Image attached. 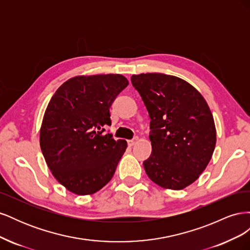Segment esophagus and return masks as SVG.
Returning <instances> with one entry per match:
<instances>
[{"mask_svg":"<svg viewBox=\"0 0 250 250\" xmlns=\"http://www.w3.org/2000/svg\"><path fill=\"white\" fill-rule=\"evenodd\" d=\"M139 141V138L138 137H134L132 140H129V141H127V144H128V146H130V147H132L135 143H137Z\"/></svg>","mask_w":250,"mask_h":250,"instance_id":"esophagus-1","label":"esophagus"}]
</instances>
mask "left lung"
Wrapping results in <instances>:
<instances>
[{"label":"left lung","instance_id":"obj_1","mask_svg":"<svg viewBox=\"0 0 250 250\" xmlns=\"http://www.w3.org/2000/svg\"><path fill=\"white\" fill-rule=\"evenodd\" d=\"M131 83L151 119L147 175L162 188L183 190L207 168L216 146L208 105L190 83L171 75H132Z\"/></svg>","mask_w":250,"mask_h":250}]
</instances>
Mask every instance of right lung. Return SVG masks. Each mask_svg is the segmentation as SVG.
I'll return each mask as SVG.
<instances>
[{"label":"right lung","instance_id":"right-lung-1","mask_svg":"<svg viewBox=\"0 0 250 250\" xmlns=\"http://www.w3.org/2000/svg\"><path fill=\"white\" fill-rule=\"evenodd\" d=\"M127 85L119 74L76 76L51 98L41 127V149L53 176L70 192L94 194L115 174L127 143L103 131L111 124L113 100Z\"/></svg>","mask_w":250,"mask_h":250}]
</instances>
